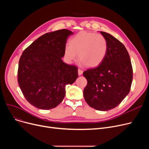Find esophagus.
Here are the masks:
<instances>
[{"mask_svg": "<svg viewBox=\"0 0 149 149\" xmlns=\"http://www.w3.org/2000/svg\"><path fill=\"white\" fill-rule=\"evenodd\" d=\"M82 74H83V70L80 69H78V74H79V75H81Z\"/></svg>", "mask_w": 149, "mask_h": 149, "instance_id": "34e87169", "label": "esophagus"}]
</instances>
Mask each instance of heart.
I'll return each mask as SVG.
<instances>
[{
  "label": "heart",
  "instance_id": "obj_1",
  "mask_svg": "<svg viewBox=\"0 0 149 149\" xmlns=\"http://www.w3.org/2000/svg\"><path fill=\"white\" fill-rule=\"evenodd\" d=\"M107 52L106 38L100 34L81 31L73 36L65 47L66 59L71 62L77 57L89 68L96 67L104 60Z\"/></svg>",
  "mask_w": 149,
  "mask_h": 149
}]
</instances>
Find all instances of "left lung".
<instances>
[{
  "label": "left lung",
  "mask_w": 149,
  "mask_h": 149,
  "mask_svg": "<svg viewBox=\"0 0 149 149\" xmlns=\"http://www.w3.org/2000/svg\"><path fill=\"white\" fill-rule=\"evenodd\" d=\"M100 33L107 40V52L100 65L83 72L88 81L83 95L91 107L107 111L118 106L128 95L133 69L124 45L110 34Z\"/></svg>",
  "instance_id": "1"
}]
</instances>
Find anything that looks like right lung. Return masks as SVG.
I'll list each match as a JSON object with an SVG mask.
<instances>
[{"label":"right lung","mask_w":149,"mask_h":149,"mask_svg":"<svg viewBox=\"0 0 149 149\" xmlns=\"http://www.w3.org/2000/svg\"><path fill=\"white\" fill-rule=\"evenodd\" d=\"M63 29L38 37L23 52L17 80L26 100L34 107L48 110L63 100L67 84L78 78V69L63 61L64 49L70 35Z\"/></svg>","instance_id":"right-lung-1"}]
</instances>
